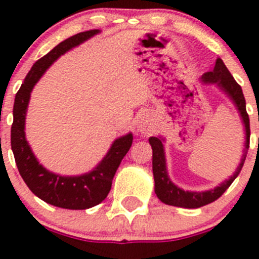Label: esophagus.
<instances>
[{
  "label": "esophagus",
  "instance_id": "1",
  "mask_svg": "<svg viewBox=\"0 0 259 259\" xmlns=\"http://www.w3.org/2000/svg\"><path fill=\"white\" fill-rule=\"evenodd\" d=\"M137 132L139 134H151L153 132V124L152 121H151L150 117H147V116H142L139 117L138 122H137Z\"/></svg>",
  "mask_w": 259,
  "mask_h": 259
}]
</instances>
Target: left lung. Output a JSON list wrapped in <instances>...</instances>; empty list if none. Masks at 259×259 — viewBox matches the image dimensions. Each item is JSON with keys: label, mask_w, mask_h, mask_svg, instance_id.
Instances as JSON below:
<instances>
[{"label": "left lung", "mask_w": 259, "mask_h": 259, "mask_svg": "<svg viewBox=\"0 0 259 259\" xmlns=\"http://www.w3.org/2000/svg\"><path fill=\"white\" fill-rule=\"evenodd\" d=\"M202 83H211L215 85L220 90H222L228 99L235 104L237 112L240 113V117L244 124V132H245V143H244V152L240 160L239 166L236 167L235 173L228 179L222 182L220 186L206 191H185L174 185L169 174H167L166 167V157H165L164 150V139L161 137H151L148 139L151 147H152V171L153 179H155V193L158 199L164 204L179 206V208L195 209L204 206L206 204L215 201L223 195L226 190L231 186L232 182L236 179L239 173L241 171L244 162H245L246 153L249 150V138H250V126H249V116L246 113L245 98H244L241 86L235 81L232 74L225 66V63L221 58L215 60V66L211 72H206L202 74Z\"/></svg>", "instance_id": "1"}]
</instances>
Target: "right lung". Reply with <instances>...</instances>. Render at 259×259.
<instances>
[{"mask_svg": "<svg viewBox=\"0 0 259 259\" xmlns=\"http://www.w3.org/2000/svg\"><path fill=\"white\" fill-rule=\"evenodd\" d=\"M98 33H101L99 29L74 34L55 46L45 57L37 60L31 71L28 72L14 102L11 150L15 157L16 166L28 188L37 197L58 208L82 210L101 204L111 190L112 179L121 160L126 155L133 143L132 133L122 135L113 142L107 155L93 170L81 176H60L39 164L25 139V116L34 85L58 58Z\"/></svg>", "mask_w": 259, "mask_h": 259, "instance_id": "1", "label": "right lung"}]
</instances>
